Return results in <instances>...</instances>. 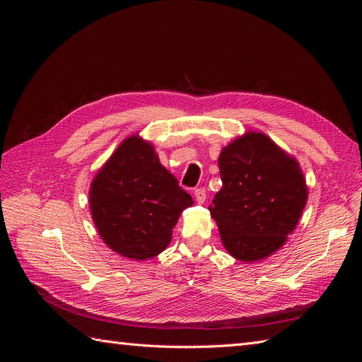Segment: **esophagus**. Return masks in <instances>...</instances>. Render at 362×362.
Segmentation results:
<instances>
[{
  "label": "esophagus",
  "mask_w": 362,
  "mask_h": 362,
  "mask_svg": "<svg viewBox=\"0 0 362 362\" xmlns=\"http://www.w3.org/2000/svg\"><path fill=\"white\" fill-rule=\"evenodd\" d=\"M194 198H196V202H198V204H204V202H205V198H206L205 189H204V187L194 189Z\"/></svg>",
  "instance_id": "1"
}]
</instances>
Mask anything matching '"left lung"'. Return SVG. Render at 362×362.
<instances>
[{"label":"left lung","instance_id":"1","mask_svg":"<svg viewBox=\"0 0 362 362\" xmlns=\"http://www.w3.org/2000/svg\"><path fill=\"white\" fill-rule=\"evenodd\" d=\"M222 189L208 206L223 246L234 258L257 261L286 243L306 204L298 161L261 133H247L222 149Z\"/></svg>","mask_w":362,"mask_h":362}]
</instances>
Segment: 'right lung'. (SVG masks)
I'll list each match as a JSON object with an SVG mask.
<instances>
[{"label":"right lung","instance_id":"right-lung-1","mask_svg":"<svg viewBox=\"0 0 362 362\" xmlns=\"http://www.w3.org/2000/svg\"><path fill=\"white\" fill-rule=\"evenodd\" d=\"M89 202L104 243L119 255L146 259L168 247L180 214L193 204L161 166L148 141L124 140L95 177Z\"/></svg>","mask_w":362,"mask_h":362}]
</instances>
